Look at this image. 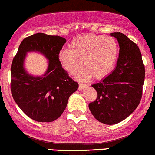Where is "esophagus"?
<instances>
[{"mask_svg": "<svg viewBox=\"0 0 155 155\" xmlns=\"http://www.w3.org/2000/svg\"><path fill=\"white\" fill-rule=\"evenodd\" d=\"M87 84H82V83H79V90H82L84 87H85L87 86Z\"/></svg>", "mask_w": 155, "mask_h": 155, "instance_id": "1", "label": "esophagus"}]
</instances>
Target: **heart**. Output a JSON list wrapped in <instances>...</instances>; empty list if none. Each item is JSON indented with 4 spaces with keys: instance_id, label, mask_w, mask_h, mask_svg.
<instances>
[{
    "instance_id": "1",
    "label": "heart",
    "mask_w": 155,
    "mask_h": 155,
    "mask_svg": "<svg viewBox=\"0 0 155 155\" xmlns=\"http://www.w3.org/2000/svg\"><path fill=\"white\" fill-rule=\"evenodd\" d=\"M69 50H61L58 58L61 67L69 74H78L84 62L85 68L79 75L80 79L93 76L97 79L108 76L116 64L118 47L112 37L93 34L73 39Z\"/></svg>"
}]
</instances>
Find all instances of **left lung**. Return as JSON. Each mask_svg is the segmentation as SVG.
<instances>
[{
    "mask_svg": "<svg viewBox=\"0 0 155 155\" xmlns=\"http://www.w3.org/2000/svg\"><path fill=\"white\" fill-rule=\"evenodd\" d=\"M117 39L120 53L113 72L92 84L97 97L89 103L91 114L100 123L114 125L124 120L140 104L145 67L137 45L122 32L110 33Z\"/></svg>",
    "mask_w": 155,
    "mask_h": 155,
    "instance_id": "obj_1",
    "label": "left lung"
}]
</instances>
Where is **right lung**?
I'll use <instances>...</instances> for the list:
<instances>
[{"mask_svg":"<svg viewBox=\"0 0 155 155\" xmlns=\"http://www.w3.org/2000/svg\"><path fill=\"white\" fill-rule=\"evenodd\" d=\"M66 39L58 35L35 33L22 41L11 65V93L27 116L41 123L53 122L64 112L70 96L78 88L63 69L58 56ZM38 51L49 60L45 75L35 78L23 68L27 51Z\"/></svg>","mask_w":155,"mask_h":155,"instance_id":"obj_1","label":"right lung"}]
</instances>
